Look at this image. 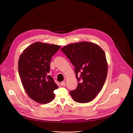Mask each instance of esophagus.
I'll return each instance as SVG.
<instances>
[{"instance_id": "obj_1", "label": "esophagus", "mask_w": 133, "mask_h": 133, "mask_svg": "<svg viewBox=\"0 0 133 133\" xmlns=\"http://www.w3.org/2000/svg\"><path fill=\"white\" fill-rule=\"evenodd\" d=\"M66 85V83L65 82H62V83H61V85L62 86H65Z\"/></svg>"}]
</instances>
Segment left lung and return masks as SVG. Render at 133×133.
I'll use <instances>...</instances> for the list:
<instances>
[{"mask_svg": "<svg viewBox=\"0 0 133 133\" xmlns=\"http://www.w3.org/2000/svg\"><path fill=\"white\" fill-rule=\"evenodd\" d=\"M61 50L75 66L79 83L70 92L74 101L87 103L101 91L107 75L108 65L105 53L101 47L91 42L70 44Z\"/></svg>", "mask_w": 133, "mask_h": 133, "instance_id": "1", "label": "left lung"}]
</instances>
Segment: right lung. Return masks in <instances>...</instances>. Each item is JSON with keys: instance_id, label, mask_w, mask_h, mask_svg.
I'll use <instances>...</instances> for the list:
<instances>
[{"instance_id": "add662e5", "label": "right lung", "mask_w": 133, "mask_h": 133, "mask_svg": "<svg viewBox=\"0 0 133 133\" xmlns=\"http://www.w3.org/2000/svg\"><path fill=\"white\" fill-rule=\"evenodd\" d=\"M60 46L41 42L25 49L18 60V72L25 91L32 99L39 103L52 101L54 91L58 88L52 77L48 75L52 56Z\"/></svg>"}]
</instances>
